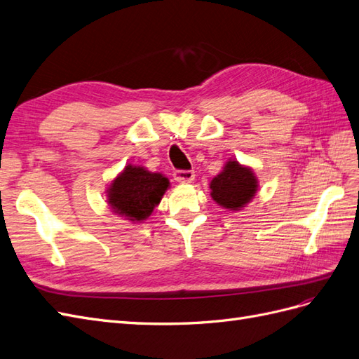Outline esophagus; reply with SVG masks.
Masks as SVG:
<instances>
[{
    "label": "esophagus",
    "instance_id": "esophagus-1",
    "mask_svg": "<svg viewBox=\"0 0 359 359\" xmlns=\"http://www.w3.org/2000/svg\"><path fill=\"white\" fill-rule=\"evenodd\" d=\"M196 174L194 171H189V170H176L174 171V179L180 183H191L194 180Z\"/></svg>",
    "mask_w": 359,
    "mask_h": 359
}]
</instances>
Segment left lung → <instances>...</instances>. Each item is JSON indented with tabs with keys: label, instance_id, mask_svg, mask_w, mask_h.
<instances>
[{
	"label": "left lung",
	"instance_id": "8db88e82",
	"mask_svg": "<svg viewBox=\"0 0 359 359\" xmlns=\"http://www.w3.org/2000/svg\"><path fill=\"white\" fill-rule=\"evenodd\" d=\"M258 180L255 172L238 161H229L223 171L210 182V197L229 210H240L255 197Z\"/></svg>",
	"mask_w": 359,
	"mask_h": 359
}]
</instances>
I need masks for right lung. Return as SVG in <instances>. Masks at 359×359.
<instances>
[{
    "label": "right lung",
    "mask_w": 359,
    "mask_h": 359,
    "mask_svg": "<svg viewBox=\"0 0 359 359\" xmlns=\"http://www.w3.org/2000/svg\"><path fill=\"white\" fill-rule=\"evenodd\" d=\"M168 187L170 180L162 174L150 172L144 167L127 165L124 171L110 183L107 203L114 212L130 222H142L161 203Z\"/></svg>",
    "instance_id": "right-lung-1"
}]
</instances>
